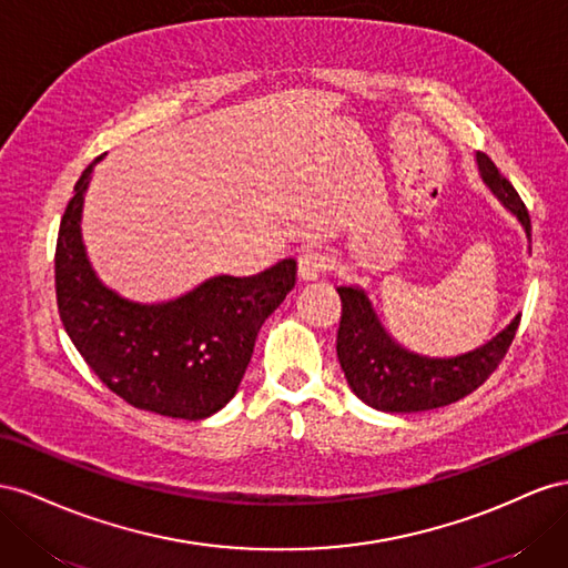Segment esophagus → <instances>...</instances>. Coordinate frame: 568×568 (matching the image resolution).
<instances>
[{
  "mask_svg": "<svg viewBox=\"0 0 568 568\" xmlns=\"http://www.w3.org/2000/svg\"><path fill=\"white\" fill-rule=\"evenodd\" d=\"M326 268H328V258H326V254H321V252H316V250H306V252H302V256H300V262H297V273H300V278L302 281H318L323 273H326Z\"/></svg>",
  "mask_w": 568,
  "mask_h": 568,
  "instance_id": "34e87169",
  "label": "esophagus"
}]
</instances>
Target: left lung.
<instances>
[{
  "label": "left lung",
  "mask_w": 568,
  "mask_h": 568,
  "mask_svg": "<svg viewBox=\"0 0 568 568\" xmlns=\"http://www.w3.org/2000/svg\"><path fill=\"white\" fill-rule=\"evenodd\" d=\"M478 173L499 204L521 223L530 247V216L507 178L490 156L476 154ZM343 318L337 331V359L352 393L368 407L387 414H412L445 407L471 395L505 359L518 328L514 316L488 343L457 356H426L412 352L387 333L371 297L359 285H339Z\"/></svg>",
  "instance_id": "8db88e82"
}]
</instances>
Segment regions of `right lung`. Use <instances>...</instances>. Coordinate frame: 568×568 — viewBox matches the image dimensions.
<instances>
[{
	"instance_id": "add662e5",
	"label": "right lung",
	"mask_w": 568,
	"mask_h": 568,
	"mask_svg": "<svg viewBox=\"0 0 568 568\" xmlns=\"http://www.w3.org/2000/svg\"><path fill=\"white\" fill-rule=\"evenodd\" d=\"M92 164L78 178L57 240V304L71 343L111 393L138 409L200 420L229 404L262 323L295 287V258L235 278L214 275L190 293L144 304L100 281L83 242Z\"/></svg>"
}]
</instances>
